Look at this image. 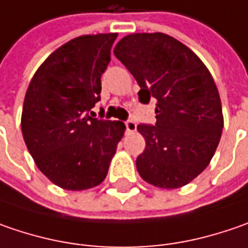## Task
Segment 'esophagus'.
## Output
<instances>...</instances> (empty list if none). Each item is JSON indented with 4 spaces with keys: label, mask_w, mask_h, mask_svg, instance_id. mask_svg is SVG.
<instances>
[{
    "label": "esophagus",
    "mask_w": 248,
    "mask_h": 248,
    "mask_svg": "<svg viewBox=\"0 0 248 248\" xmlns=\"http://www.w3.org/2000/svg\"><path fill=\"white\" fill-rule=\"evenodd\" d=\"M124 126H126V130L127 132H136V129H137V124H136L135 121H126L124 122Z\"/></svg>",
    "instance_id": "1"
}]
</instances>
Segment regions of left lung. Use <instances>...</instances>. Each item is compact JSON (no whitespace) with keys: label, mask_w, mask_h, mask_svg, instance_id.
Masks as SVG:
<instances>
[{"label":"left lung","mask_w":248,"mask_h":248,"mask_svg":"<svg viewBox=\"0 0 248 248\" xmlns=\"http://www.w3.org/2000/svg\"><path fill=\"white\" fill-rule=\"evenodd\" d=\"M113 54L133 75L143 104L155 98V126L139 124V175L159 188L186 186L208 167L223 129L221 97L202 61L164 33L124 36Z\"/></svg>","instance_id":"1"}]
</instances>
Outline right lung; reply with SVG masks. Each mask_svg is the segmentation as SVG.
Wrapping results in <instances>:
<instances>
[{"label": "right lung", "mask_w": 248, "mask_h": 248, "mask_svg": "<svg viewBox=\"0 0 248 248\" xmlns=\"http://www.w3.org/2000/svg\"><path fill=\"white\" fill-rule=\"evenodd\" d=\"M118 33L86 34L57 48L27 87L22 135L37 168L57 186L80 191L103 183L124 124L92 118Z\"/></svg>", "instance_id": "add662e5"}]
</instances>
